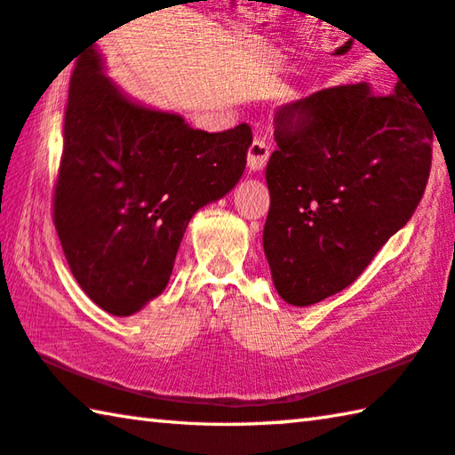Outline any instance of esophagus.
<instances>
[{"label": "esophagus", "instance_id": "1", "mask_svg": "<svg viewBox=\"0 0 455 455\" xmlns=\"http://www.w3.org/2000/svg\"><path fill=\"white\" fill-rule=\"evenodd\" d=\"M269 159V143L266 138H261V135H256L253 141L250 143V149H248V165L251 172H259L261 167H266Z\"/></svg>", "mask_w": 455, "mask_h": 455}]
</instances>
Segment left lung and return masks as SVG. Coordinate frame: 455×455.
<instances>
[{
  "label": "left lung",
  "instance_id": "8db88e82",
  "mask_svg": "<svg viewBox=\"0 0 455 455\" xmlns=\"http://www.w3.org/2000/svg\"><path fill=\"white\" fill-rule=\"evenodd\" d=\"M264 251L280 296L312 306L347 288L416 212L434 127L397 82L338 85L275 111Z\"/></svg>",
  "mask_w": 455,
  "mask_h": 455
}]
</instances>
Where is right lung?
I'll use <instances>...</instances> for the list:
<instances>
[{
  "mask_svg": "<svg viewBox=\"0 0 455 455\" xmlns=\"http://www.w3.org/2000/svg\"><path fill=\"white\" fill-rule=\"evenodd\" d=\"M250 143L248 124L207 133L138 106L103 76L93 45L79 55L53 186V223L79 288L114 315L157 298L191 215L240 181Z\"/></svg>",
  "mask_w": 455,
  "mask_h": 455,
  "instance_id": "add662e5",
  "label": "right lung"
}]
</instances>
